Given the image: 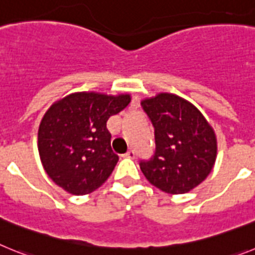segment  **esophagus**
Here are the masks:
<instances>
[{"instance_id": "esophagus-1", "label": "esophagus", "mask_w": 255, "mask_h": 255, "mask_svg": "<svg viewBox=\"0 0 255 255\" xmlns=\"http://www.w3.org/2000/svg\"><path fill=\"white\" fill-rule=\"evenodd\" d=\"M126 158H129V159H134V156H136V154H134V151L133 150H129V151H127L126 152V155H125Z\"/></svg>"}]
</instances>
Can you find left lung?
I'll use <instances>...</instances> for the list:
<instances>
[{
    "mask_svg": "<svg viewBox=\"0 0 255 255\" xmlns=\"http://www.w3.org/2000/svg\"><path fill=\"white\" fill-rule=\"evenodd\" d=\"M155 129V154L140 168L151 185L167 194H186L213 169L217 137L209 122L190 101L161 92L141 101Z\"/></svg>",
    "mask_w": 255,
    "mask_h": 255,
    "instance_id": "8db88e82",
    "label": "left lung"
}]
</instances>
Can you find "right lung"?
Returning a JSON list of instances; mask_svg holds the SVG:
<instances>
[{
  "label": "right lung",
  "instance_id": "right-lung-1",
  "mask_svg": "<svg viewBox=\"0 0 255 255\" xmlns=\"http://www.w3.org/2000/svg\"><path fill=\"white\" fill-rule=\"evenodd\" d=\"M130 103V95L74 92L45 113L38 128V152L51 180L73 195L100 187L118 163L106 122Z\"/></svg>",
  "mask_w": 255,
  "mask_h": 255
}]
</instances>
